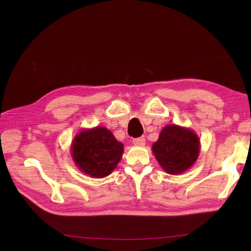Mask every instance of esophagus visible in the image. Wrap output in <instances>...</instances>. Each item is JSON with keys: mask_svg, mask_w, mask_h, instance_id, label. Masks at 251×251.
Masks as SVG:
<instances>
[{"mask_svg": "<svg viewBox=\"0 0 251 251\" xmlns=\"http://www.w3.org/2000/svg\"><path fill=\"white\" fill-rule=\"evenodd\" d=\"M133 143L135 144V146L144 147V144H146V138H144V137L135 138V139H133Z\"/></svg>", "mask_w": 251, "mask_h": 251, "instance_id": "obj_1", "label": "esophagus"}]
</instances>
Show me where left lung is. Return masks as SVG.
<instances>
[{"instance_id":"left-lung-1","label":"left lung","mask_w":251,"mask_h":251,"mask_svg":"<svg viewBox=\"0 0 251 251\" xmlns=\"http://www.w3.org/2000/svg\"><path fill=\"white\" fill-rule=\"evenodd\" d=\"M198 135L188 127L165 126L151 151L162 170L170 175H180L189 170L200 154Z\"/></svg>"}]
</instances>
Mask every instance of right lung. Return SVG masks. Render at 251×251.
Returning a JSON list of instances; mask_svg holds the SVG:
<instances>
[{"instance_id": "add662e5", "label": "right lung", "mask_w": 251, "mask_h": 251, "mask_svg": "<svg viewBox=\"0 0 251 251\" xmlns=\"http://www.w3.org/2000/svg\"><path fill=\"white\" fill-rule=\"evenodd\" d=\"M124 144L104 126L82 128L71 143V156L77 169L92 178H104L116 169Z\"/></svg>"}]
</instances>
